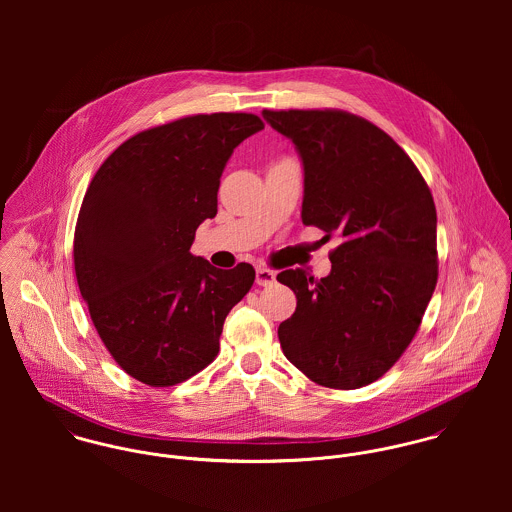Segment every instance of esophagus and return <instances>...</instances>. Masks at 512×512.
I'll use <instances>...</instances> for the list:
<instances>
[{
    "mask_svg": "<svg viewBox=\"0 0 512 512\" xmlns=\"http://www.w3.org/2000/svg\"><path fill=\"white\" fill-rule=\"evenodd\" d=\"M276 282V272L274 270H270V268H266V266H258L256 268V284L258 286H272Z\"/></svg>",
    "mask_w": 512,
    "mask_h": 512,
    "instance_id": "1",
    "label": "esophagus"
}]
</instances>
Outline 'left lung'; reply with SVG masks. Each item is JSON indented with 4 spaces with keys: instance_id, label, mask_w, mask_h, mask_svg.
<instances>
[{
    "instance_id": "left-lung-1",
    "label": "left lung",
    "mask_w": 512,
    "mask_h": 512,
    "mask_svg": "<svg viewBox=\"0 0 512 512\" xmlns=\"http://www.w3.org/2000/svg\"><path fill=\"white\" fill-rule=\"evenodd\" d=\"M303 161L301 220L327 238L331 274L286 270L297 307L280 323L286 359L309 380L355 390L388 372L412 343L438 284L432 191L386 132L345 110H264Z\"/></svg>"
}]
</instances>
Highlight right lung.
Here are the masks:
<instances>
[{
    "label": "right lung",
    "instance_id": "right-lung-1",
    "mask_svg": "<svg viewBox=\"0 0 512 512\" xmlns=\"http://www.w3.org/2000/svg\"><path fill=\"white\" fill-rule=\"evenodd\" d=\"M256 114L185 116L116 147L92 177L74 228V272L90 319L118 366L147 386H175L219 355L228 311L256 272L193 256L217 215L222 169L260 132Z\"/></svg>",
    "mask_w": 512,
    "mask_h": 512
}]
</instances>
